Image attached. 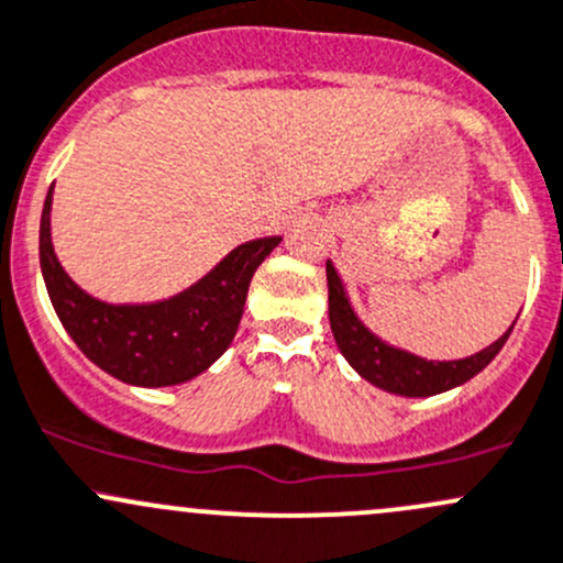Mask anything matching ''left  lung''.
<instances>
[{
	"label": "left lung",
	"instance_id": "8db88e82",
	"mask_svg": "<svg viewBox=\"0 0 563 563\" xmlns=\"http://www.w3.org/2000/svg\"><path fill=\"white\" fill-rule=\"evenodd\" d=\"M327 283L329 323L340 353L366 383H372V386L396 396L421 399V396H434L442 394V390L464 386L466 380H472L477 372H483L485 366L496 358V353L501 351V345H505L507 336H510L512 327H516V323H512L499 340L490 342L488 347H483L475 356H466L459 361H429L416 356V353L410 351L388 345L386 340H380L375 331L361 321L356 310H353L351 297H347L345 283L336 275L334 264L331 262H327Z\"/></svg>",
	"mask_w": 563,
	"mask_h": 563
}]
</instances>
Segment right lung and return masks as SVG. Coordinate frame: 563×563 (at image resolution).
<instances>
[{"mask_svg":"<svg viewBox=\"0 0 563 563\" xmlns=\"http://www.w3.org/2000/svg\"><path fill=\"white\" fill-rule=\"evenodd\" d=\"M53 186L40 221V266L58 321L88 361L142 388L180 386L210 369L232 345L258 264L283 236L245 242L186 291L151 305H108L64 272L51 240Z\"/></svg>","mask_w":563,"mask_h":563,"instance_id":"add662e5","label":"right lung"}]
</instances>
